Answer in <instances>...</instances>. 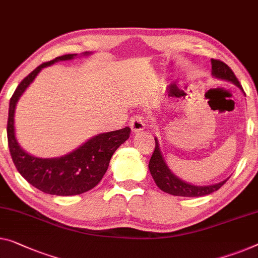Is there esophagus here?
Masks as SVG:
<instances>
[{
    "mask_svg": "<svg viewBox=\"0 0 258 258\" xmlns=\"http://www.w3.org/2000/svg\"><path fill=\"white\" fill-rule=\"evenodd\" d=\"M146 125H147L146 119L140 117V116L133 117L130 121V126H131V128H132L133 132H140V131L145 130Z\"/></svg>",
    "mask_w": 258,
    "mask_h": 258,
    "instance_id": "obj_1",
    "label": "esophagus"
}]
</instances>
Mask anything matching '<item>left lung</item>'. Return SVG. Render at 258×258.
<instances>
[{
  "label": "left lung",
  "mask_w": 258,
  "mask_h": 258,
  "mask_svg": "<svg viewBox=\"0 0 258 258\" xmlns=\"http://www.w3.org/2000/svg\"><path fill=\"white\" fill-rule=\"evenodd\" d=\"M211 62H212V74L215 78L230 81V82L236 84V86L243 91V88H242L240 84L239 80H237L235 74H234V72L227 66V64L218 59H212ZM148 167L154 180H155L156 185L162 191L167 192V194H170L172 196H180V197H202V196L210 195L212 194V192L219 190L226 182H227V179H226L224 182L214 184V185L196 186L192 185V184L180 180L169 170L162 155H161L159 144H157L156 139L155 148H154Z\"/></svg>",
  "instance_id": "obj_1"
}]
</instances>
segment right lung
Returning a JSON list of instances; mask_svg holds the SVG:
<instances>
[{"label":"right lung","instance_id":"1","mask_svg":"<svg viewBox=\"0 0 258 258\" xmlns=\"http://www.w3.org/2000/svg\"><path fill=\"white\" fill-rule=\"evenodd\" d=\"M75 55L64 54L41 63L22 80L10 98L7 134L11 159L19 174L31 185L48 195L75 196L95 187L106 172L113 153L128 139L131 133L130 127H124L113 132L98 134L76 151L56 159H39L31 156L19 147L15 138L14 127L15 107L18 98L41 68L51 66L56 61L73 59Z\"/></svg>","mask_w":258,"mask_h":258}]
</instances>
